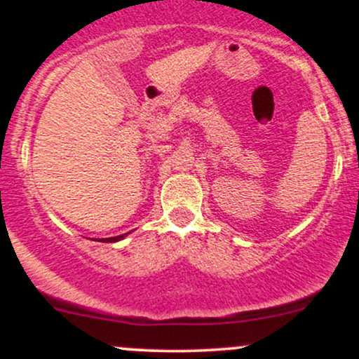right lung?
I'll list each match as a JSON object with an SVG mask.
<instances>
[{"instance_id": "add662e5", "label": "right lung", "mask_w": 359, "mask_h": 359, "mask_svg": "<svg viewBox=\"0 0 359 359\" xmlns=\"http://www.w3.org/2000/svg\"><path fill=\"white\" fill-rule=\"evenodd\" d=\"M128 234H130V233L119 234V236H113V238H101V240H97V241H101V243H116V241H121L123 238H126Z\"/></svg>"}]
</instances>
